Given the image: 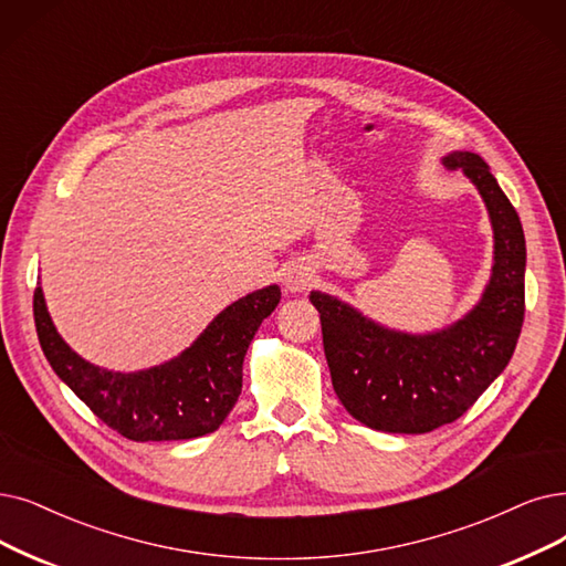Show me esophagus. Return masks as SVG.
<instances>
[{
    "mask_svg": "<svg viewBox=\"0 0 566 566\" xmlns=\"http://www.w3.org/2000/svg\"><path fill=\"white\" fill-rule=\"evenodd\" d=\"M313 283V274L311 269L304 264H290L287 269H283V287L287 292H302Z\"/></svg>",
    "mask_w": 566,
    "mask_h": 566,
    "instance_id": "obj_1",
    "label": "esophagus"
}]
</instances>
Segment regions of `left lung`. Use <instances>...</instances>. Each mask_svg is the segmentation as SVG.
Returning a JSON list of instances; mask_svg holds the SVG:
<instances>
[{
  "label": "left lung",
  "instance_id": "obj_1",
  "mask_svg": "<svg viewBox=\"0 0 566 566\" xmlns=\"http://www.w3.org/2000/svg\"><path fill=\"white\" fill-rule=\"evenodd\" d=\"M441 163L462 169L476 186L492 222L494 262L479 304L443 329L409 334L382 327L321 290L308 297L321 313L338 401L378 432L424 434L458 420L506 369L523 329V224L481 155L455 150Z\"/></svg>",
  "mask_w": 566,
  "mask_h": 566
}]
</instances>
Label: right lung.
<instances>
[{
	"label": "right lung",
	"instance_id": "obj_1",
	"mask_svg": "<svg viewBox=\"0 0 566 566\" xmlns=\"http://www.w3.org/2000/svg\"><path fill=\"white\" fill-rule=\"evenodd\" d=\"M281 302V287L266 285L224 311L190 348L165 365L111 371L64 344L34 290V323L53 371L102 422L132 441H184L216 432L241 395L243 357L258 327Z\"/></svg>",
	"mask_w": 566,
	"mask_h": 566
}]
</instances>
